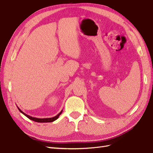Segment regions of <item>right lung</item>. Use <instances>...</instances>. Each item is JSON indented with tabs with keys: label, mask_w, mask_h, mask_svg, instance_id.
<instances>
[{
	"label": "right lung",
	"mask_w": 153,
	"mask_h": 153,
	"mask_svg": "<svg viewBox=\"0 0 153 153\" xmlns=\"http://www.w3.org/2000/svg\"><path fill=\"white\" fill-rule=\"evenodd\" d=\"M18 107V106H17ZM18 110H20V112L21 113H22L23 114H24V115H25V116L27 117H28L29 119L32 120V121H34L35 122H38V123H51V122H53L54 121H55V120L57 119L59 117V115H61L62 112V110H61V112H60V113H59L55 117H51V118H43V119H40V118H36V117H32V116H30V115L26 114L25 113H24V112H22V111L18 107Z\"/></svg>",
	"instance_id": "1"
}]
</instances>
